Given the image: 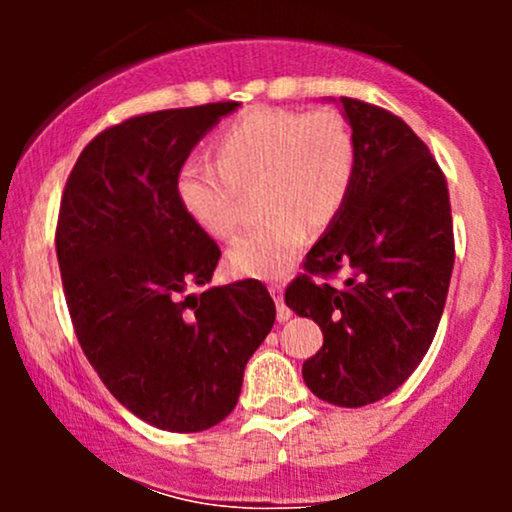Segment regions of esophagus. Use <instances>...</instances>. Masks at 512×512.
<instances>
[{"mask_svg": "<svg viewBox=\"0 0 512 512\" xmlns=\"http://www.w3.org/2000/svg\"><path fill=\"white\" fill-rule=\"evenodd\" d=\"M269 293H272L274 303H276V320L286 322L291 317V310L284 305V286H281V284H269Z\"/></svg>", "mask_w": 512, "mask_h": 512, "instance_id": "1", "label": "esophagus"}]
</instances>
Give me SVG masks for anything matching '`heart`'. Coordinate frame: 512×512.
<instances>
[{
  "mask_svg": "<svg viewBox=\"0 0 512 512\" xmlns=\"http://www.w3.org/2000/svg\"><path fill=\"white\" fill-rule=\"evenodd\" d=\"M214 154L216 166H182L175 190L202 231L228 240L240 228V190L260 185V209L269 216L228 250V267L252 279L284 274L310 226H330L354 185V132L334 110L250 108L216 134Z\"/></svg>",
  "mask_w": 512,
  "mask_h": 512,
  "instance_id": "b5f03b06",
  "label": "heart"
}]
</instances>
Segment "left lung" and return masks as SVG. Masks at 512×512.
Segmentation results:
<instances>
[{"label": "left lung", "instance_id": "obj_1", "mask_svg": "<svg viewBox=\"0 0 512 512\" xmlns=\"http://www.w3.org/2000/svg\"><path fill=\"white\" fill-rule=\"evenodd\" d=\"M337 105L354 132V185L305 255L308 274L284 298L325 339L303 363L305 385L351 409L395 392L426 356L448 298L455 240L448 182L428 146L383 108L354 98ZM339 268L355 274L334 290L326 276Z\"/></svg>", "mask_w": 512, "mask_h": 512}]
</instances>
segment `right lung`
Returning <instances> with one entry per match:
<instances>
[{
  "instance_id": "1",
  "label": "right lung",
  "mask_w": 512,
  "mask_h": 512,
  "mask_svg": "<svg viewBox=\"0 0 512 512\" xmlns=\"http://www.w3.org/2000/svg\"><path fill=\"white\" fill-rule=\"evenodd\" d=\"M238 103L158 110L98 134L69 175L57 262L76 339L146 424L207 431L236 407L276 308L257 279L211 286L221 250L182 209L178 173Z\"/></svg>"
}]
</instances>
